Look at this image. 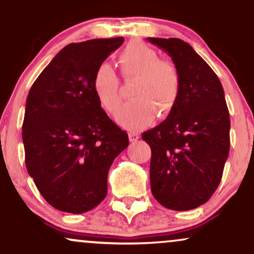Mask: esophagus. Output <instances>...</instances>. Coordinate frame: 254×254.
<instances>
[{"label":"esophagus","instance_id":"34e87169","mask_svg":"<svg viewBox=\"0 0 254 254\" xmlns=\"http://www.w3.org/2000/svg\"><path fill=\"white\" fill-rule=\"evenodd\" d=\"M129 139H130V142H137L139 139V136L137 135V133H135V132H130L129 133Z\"/></svg>","mask_w":254,"mask_h":254}]
</instances>
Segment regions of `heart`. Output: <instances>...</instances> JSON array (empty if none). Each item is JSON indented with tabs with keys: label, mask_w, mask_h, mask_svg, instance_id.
Segmentation results:
<instances>
[{
	"label": "heart",
	"mask_w": 254,
	"mask_h": 254,
	"mask_svg": "<svg viewBox=\"0 0 254 254\" xmlns=\"http://www.w3.org/2000/svg\"><path fill=\"white\" fill-rule=\"evenodd\" d=\"M125 80H135L131 103L119 111L117 122L131 131L142 130L165 117L176 107L182 90V76L174 63L160 60L159 54L143 43L132 42L119 56ZM93 90L106 112L116 113L122 104L119 78L107 62L99 64L93 76Z\"/></svg>",
	"instance_id": "b5f03b06"
}]
</instances>
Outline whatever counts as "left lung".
Here are the masks:
<instances>
[{
  "mask_svg": "<svg viewBox=\"0 0 254 254\" xmlns=\"http://www.w3.org/2000/svg\"><path fill=\"white\" fill-rule=\"evenodd\" d=\"M179 69L182 90L168 117L142 133L151 149L150 188L165 208L184 211L210 199L229 154V112L217 75L190 44L147 38Z\"/></svg>",
  "mask_w": 254,
  "mask_h": 254,
  "instance_id": "1",
  "label": "left lung"
}]
</instances>
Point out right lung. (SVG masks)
<instances>
[{"instance_id":"add662e5","label":"right lung","mask_w":254,"mask_h":254,"mask_svg":"<svg viewBox=\"0 0 254 254\" xmlns=\"http://www.w3.org/2000/svg\"><path fill=\"white\" fill-rule=\"evenodd\" d=\"M123 37L72 43L32 84L22 124L25 162L44 199L82 214L107 194V173L129 144L127 133L101 109L93 76Z\"/></svg>"}]
</instances>
